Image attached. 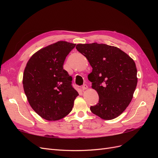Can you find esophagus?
<instances>
[{"label": "esophagus", "instance_id": "esophagus-1", "mask_svg": "<svg viewBox=\"0 0 158 158\" xmlns=\"http://www.w3.org/2000/svg\"><path fill=\"white\" fill-rule=\"evenodd\" d=\"M82 88L83 90L86 89L88 88V85H87L86 84H84V85H82Z\"/></svg>", "mask_w": 158, "mask_h": 158}]
</instances>
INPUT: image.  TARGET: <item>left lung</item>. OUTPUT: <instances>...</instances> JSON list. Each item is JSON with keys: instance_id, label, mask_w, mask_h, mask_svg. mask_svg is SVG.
<instances>
[{"instance_id": "8db88e82", "label": "left lung", "mask_w": 158, "mask_h": 158, "mask_svg": "<svg viewBox=\"0 0 158 158\" xmlns=\"http://www.w3.org/2000/svg\"><path fill=\"white\" fill-rule=\"evenodd\" d=\"M76 48L93 69L88 78L99 102L90 107L91 111L105 120L117 117L131 103L136 87L135 61L120 49L106 44H78Z\"/></svg>"}]
</instances>
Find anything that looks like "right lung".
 <instances>
[{
  "label": "right lung",
  "mask_w": 158,
  "mask_h": 158,
  "mask_svg": "<svg viewBox=\"0 0 158 158\" xmlns=\"http://www.w3.org/2000/svg\"><path fill=\"white\" fill-rule=\"evenodd\" d=\"M76 44L58 41L38 51L28 60L23 86L28 102L47 121L63 118L72 111L78 93L73 78L63 69L66 56Z\"/></svg>",
  "instance_id": "add662e5"
}]
</instances>
